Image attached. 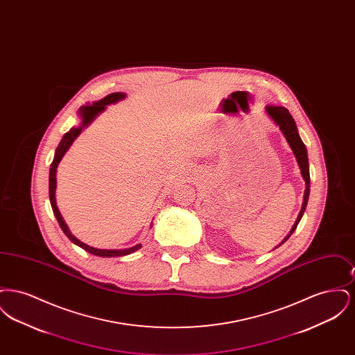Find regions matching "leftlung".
Instances as JSON below:
<instances>
[{
  "instance_id": "1",
  "label": "left lung",
  "mask_w": 355,
  "mask_h": 355,
  "mask_svg": "<svg viewBox=\"0 0 355 355\" xmlns=\"http://www.w3.org/2000/svg\"><path fill=\"white\" fill-rule=\"evenodd\" d=\"M266 112L270 116L271 119H274V122L279 126V129L282 130V133L286 137L287 142L291 148V150L294 153L297 161H298V165L301 168V173H302V177H304V182H306V190H304V205H302V209L300 211V216L295 220L293 229L290 230V234L284 239V242L288 239V236L293 234V232L295 230L298 222L304 216V211L306 210V205H307V200H309V193H310V173H309V159H307V152H306V146H304L301 137L298 135V130H297V125L294 122V119L291 117V114L288 113L286 107L284 106H268L266 107ZM282 242V243H284Z\"/></svg>"
}]
</instances>
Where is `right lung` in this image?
<instances>
[{
	"label": "right lung",
	"mask_w": 355,
	"mask_h": 355,
	"mask_svg": "<svg viewBox=\"0 0 355 355\" xmlns=\"http://www.w3.org/2000/svg\"><path fill=\"white\" fill-rule=\"evenodd\" d=\"M123 97H125V93H112V94L106 96L105 98H102L101 101L93 102L92 105L83 106V107L80 109V114H81V117H83V128H84L85 125L90 123V122L94 119V117L105 109L106 105H110V103L119 101V100H122ZM83 128H71L68 133L62 137L60 145H58L57 149H55V154H54V158H53V162H51V173H49V198H51L53 213H54L55 218L58 220V223H60L62 232L67 234L69 239H70L73 243H76L77 246L83 248L87 253L94 254V255H98V257H121V255L135 253V250H138V249L142 248L141 243L135 245V246H130V248H126V249L109 250V249L92 248V246L86 245L84 242H81L80 239H77L76 236L70 233L67 223L62 220V216H61V213H60V210H58V207H57V205H55V182H57V181H55V171H57V166H58L61 158L64 157V154H65L69 148H70V145L73 144V141L76 139V137L81 133Z\"/></svg>",
	"instance_id": "1"
}]
</instances>
